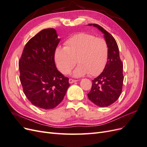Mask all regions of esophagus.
<instances>
[{"label":"esophagus","mask_w":147,"mask_h":147,"mask_svg":"<svg viewBox=\"0 0 147 147\" xmlns=\"http://www.w3.org/2000/svg\"><path fill=\"white\" fill-rule=\"evenodd\" d=\"M69 82L70 83H73L74 82H77V80H74V79H72V78H70L69 80Z\"/></svg>","instance_id":"obj_1"}]
</instances>
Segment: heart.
Here are the masks:
<instances>
[{
	"instance_id": "1",
	"label": "heart",
	"mask_w": 147,
	"mask_h": 147,
	"mask_svg": "<svg viewBox=\"0 0 147 147\" xmlns=\"http://www.w3.org/2000/svg\"><path fill=\"white\" fill-rule=\"evenodd\" d=\"M64 48L58 47L55 51L57 69L63 74H68L77 63L74 77L88 74L96 76L104 70L107 63L109 47L104 38L87 33L75 34L65 41Z\"/></svg>"
}]
</instances>
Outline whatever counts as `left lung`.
<instances>
[{
    "instance_id": "1",
    "label": "left lung",
    "mask_w": 147,
    "mask_h": 147,
    "mask_svg": "<svg viewBox=\"0 0 147 147\" xmlns=\"http://www.w3.org/2000/svg\"><path fill=\"white\" fill-rule=\"evenodd\" d=\"M104 34L109 47V56L105 68L92 82L88 97L93 103L101 107H108L117 101L121 95L123 84V64L119 57V49L114 37L100 26L90 24Z\"/></svg>"
}]
</instances>
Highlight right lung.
<instances>
[{
  "instance_id": "add662e5",
  "label": "right lung",
  "mask_w": 147,
  "mask_h": 147,
  "mask_svg": "<svg viewBox=\"0 0 147 147\" xmlns=\"http://www.w3.org/2000/svg\"><path fill=\"white\" fill-rule=\"evenodd\" d=\"M59 41L55 29H43L26 44L19 61L24 94L31 104L40 109L55 108L70 86L69 78L57 69L55 63Z\"/></svg>"
}]
</instances>
